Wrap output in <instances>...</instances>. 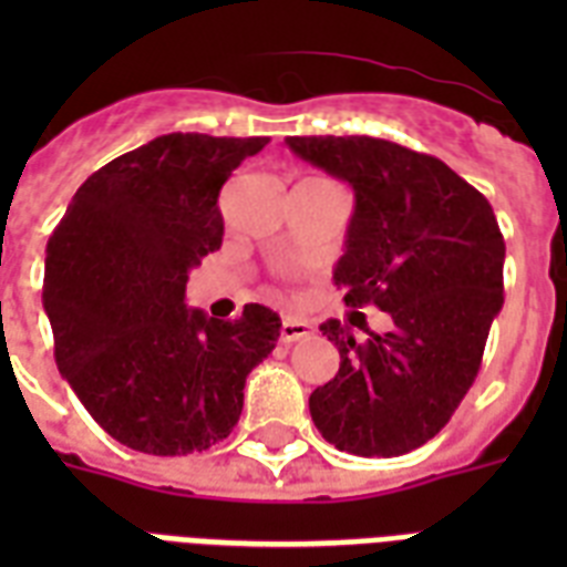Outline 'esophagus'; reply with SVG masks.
Returning <instances> with one entry per match:
<instances>
[{"mask_svg":"<svg viewBox=\"0 0 567 567\" xmlns=\"http://www.w3.org/2000/svg\"><path fill=\"white\" fill-rule=\"evenodd\" d=\"M306 336H311V327L306 320L285 318L282 327H279V341H282V344H293V341H300V338Z\"/></svg>","mask_w":567,"mask_h":567,"instance_id":"obj_1","label":"esophagus"}]
</instances>
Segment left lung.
<instances>
[{
	"label": "left lung",
	"mask_w": 567,
	"mask_h": 567,
	"mask_svg": "<svg viewBox=\"0 0 567 567\" xmlns=\"http://www.w3.org/2000/svg\"><path fill=\"white\" fill-rule=\"evenodd\" d=\"M285 144L350 182L355 212L336 285L347 306H377L394 320L364 344L341 320L320 327L341 364L311 391V421L353 456H403L444 430L480 373L503 309L497 217L441 158L394 141L311 135Z\"/></svg>",
	"instance_id": "1"
}]
</instances>
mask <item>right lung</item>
Instances as JSON below:
<instances>
[{
	"instance_id": "obj_1",
	"label": "right lung",
	"mask_w": 567,
	"mask_h": 567,
	"mask_svg": "<svg viewBox=\"0 0 567 567\" xmlns=\"http://www.w3.org/2000/svg\"><path fill=\"white\" fill-rule=\"evenodd\" d=\"M267 137L173 132L87 176L47 244L43 309L55 364L111 439L153 456L223 441L249 371L282 320L249 302L238 320L185 306L188 270L223 244L217 196Z\"/></svg>"
}]
</instances>
